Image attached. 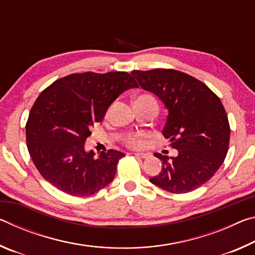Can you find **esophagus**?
<instances>
[{
	"instance_id": "esophagus-1",
	"label": "esophagus",
	"mask_w": 255,
	"mask_h": 255,
	"mask_svg": "<svg viewBox=\"0 0 255 255\" xmlns=\"http://www.w3.org/2000/svg\"><path fill=\"white\" fill-rule=\"evenodd\" d=\"M133 155L137 157H140V158H147L149 157L148 154H145V153H133Z\"/></svg>"
}]
</instances>
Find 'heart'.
<instances>
[{
	"mask_svg": "<svg viewBox=\"0 0 255 255\" xmlns=\"http://www.w3.org/2000/svg\"><path fill=\"white\" fill-rule=\"evenodd\" d=\"M127 144L129 146H132V147H140V146H143L144 141H143V139H141L140 137L130 136V137H128Z\"/></svg>",
	"mask_w": 255,
	"mask_h": 255,
	"instance_id": "b5f03b06",
	"label": "heart"
}]
</instances>
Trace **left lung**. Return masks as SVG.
I'll return each mask as SVG.
<instances>
[{"label": "left lung", "mask_w": 255, "mask_h": 255, "mask_svg": "<svg viewBox=\"0 0 255 255\" xmlns=\"http://www.w3.org/2000/svg\"><path fill=\"white\" fill-rule=\"evenodd\" d=\"M131 75L165 106L162 132L178 149L175 157L154 154L162 161V170L149 181L173 193L199 188L221 167L228 150L231 129L222 101L206 84L182 72L156 68L132 71Z\"/></svg>", "instance_id": "left-lung-1"}]
</instances>
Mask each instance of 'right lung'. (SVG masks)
Here are the masks:
<instances>
[{
	"label": "right lung",
	"mask_w": 255,
	"mask_h": 255,
	"mask_svg": "<svg viewBox=\"0 0 255 255\" xmlns=\"http://www.w3.org/2000/svg\"><path fill=\"white\" fill-rule=\"evenodd\" d=\"M137 86L127 72H86L63 77L44 90L25 125L29 154L42 178L75 197L91 196L107 187L125 154L110 149L96 157L92 150H85V140L111 103Z\"/></svg>",
	"instance_id": "add662e5"
}]
</instances>
